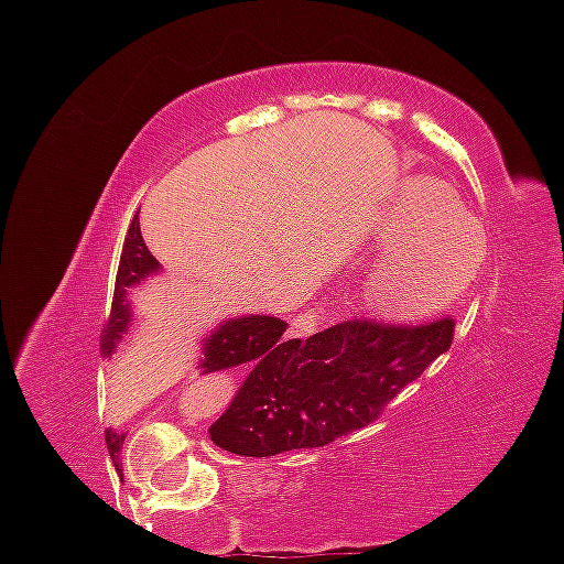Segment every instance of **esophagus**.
<instances>
[{"label": "esophagus", "mask_w": 564, "mask_h": 564, "mask_svg": "<svg viewBox=\"0 0 564 564\" xmlns=\"http://www.w3.org/2000/svg\"><path fill=\"white\" fill-rule=\"evenodd\" d=\"M321 313H323L321 307L304 310V313H300L294 321H291V334L300 336V339H307L310 334L318 332V326H321Z\"/></svg>", "instance_id": "obj_1"}]
</instances>
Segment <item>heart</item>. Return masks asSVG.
Wrapping results in <instances>:
<instances>
[{
	"instance_id": "heart-1",
	"label": "heart",
	"mask_w": 564,
	"mask_h": 564,
	"mask_svg": "<svg viewBox=\"0 0 564 564\" xmlns=\"http://www.w3.org/2000/svg\"><path fill=\"white\" fill-rule=\"evenodd\" d=\"M387 254L368 281V302L390 318L432 313L464 294L480 273L485 236L448 187L413 180L384 225Z\"/></svg>"
}]
</instances>
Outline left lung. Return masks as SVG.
I'll return each mask as SVG.
<instances>
[{
	"instance_id": "1",
	"label": "left lung",
	"mask_w": 564,
	"mask_h": 564,
	"mask_svg": "<svg viewBox=\"0 0 564 564\" xmlns=\"http://www.w3.org/2000/svg\"><path fill=\"white\" fill-rule=\"evenodd\" d=\"M456 321L384 323L349 318L310 339H294L273 366L243 381L212 424L219 448L278 456L321 448L377 422L453 341Z\"/></svg>"
}]
</instances>
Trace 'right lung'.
Segmentation results:
<instances>
[{
    "mask_svg": "<svg viewBox=\"0 0 564 564\" xmlns=\"http://www.w3.org/2000/svg\"><path fill=\"white\" fill-rule=\"evenodd\" d=\"M156 257L148 251V246L140 236V223L138 217H134L132 223H129L124 249H121L111 310H108V318L102 323V355L113 352L116 345L121 341V334L129 328V321H132L127 291L132 289L134 283H140L145 275L156 273ZM283 332H286V323L270 318V315H249V318L228 321L225 326L217 328V334L209 336V341H206L200 368H204V373H217L228 371L232 366L251 364L254 366L251 373H260L281 358L283 349L294 345V339H281ZM106 445L113 456V453H119L121 445H124V435H116V432L106 430Z\"/></svg>",
    "mask_w": 564,
    "mask_h": 564,
    "instance_id": "1",
    "label": "right lung"
}]
</instances>
